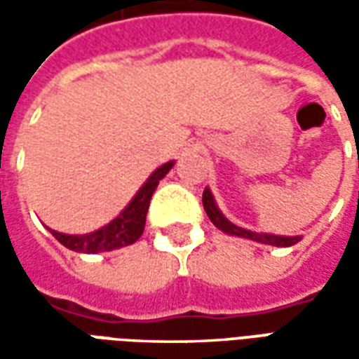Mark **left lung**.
Here are the masks:
<instances>
[{"mask_svg": "<svg viewBox=\"0 0 359 359\" xmlns=\"http://www.w3.org/2000/svg\"><path fill=\"white\" fill-rule=\"evenodd\" d=\"M202 202L203 210L208 213V217L211 219V223L217 226L219 231H223V233L226 234L241 236V238H248V241L254 242H262V244H269V246H278V248H286V246H292V244L302 241V236H278V234L254 233V231H246V229H242V226H236L219 211L217 203H215V198L211 194L210 188L203 190Z\"/></svg>", "mask_w": 359, "mask_h": 359, "instance_id": "obj_1", "label": "left lung"}]
</instances>
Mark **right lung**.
Listing matches in <instances>:
<instances>
[{"label": "right lung", "mask_w": 359, "mask_h": 359, "mask_svg": "<svg viewBox=\"0 0 359 359\" xmlns=\"http://www.w3.org/2000/svg\"><path fill=\"white\" fill-rule=\"evenodd\" d=\"M172 165H175V161H169V163H163L159 169L151 172L149 179L142 184L140 190L130 200V203L121 211V215L113 219L105 226H102V229H97V231L88 234H63L57 233V231H51V229L50 233L65 248L73 250V252H82V254L109 252V250L123 248V246L134 244L140 238L142 233H144L151 194L156 192L159 180L171 171Z\"/></svg>", "instance_id": "obj_1"}]
</instances>
